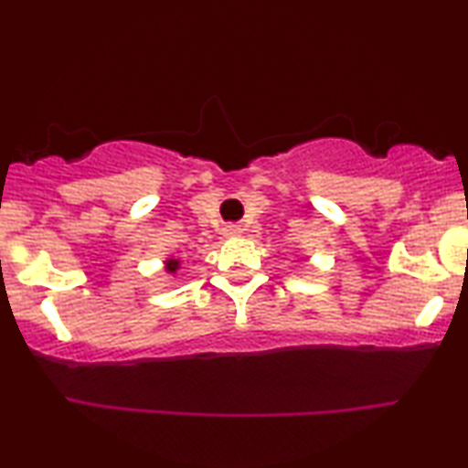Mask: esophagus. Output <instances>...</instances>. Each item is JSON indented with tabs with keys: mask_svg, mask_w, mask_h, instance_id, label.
Here are the masks:
<instances>
[{
	"mask_svg": "<svg viewBox=\"0 0 468 468\" xmlns=\"http://www.w3.org/2000/svg\"><path fill=\"white\" fill-rule=\"evenodd\" d=\"M223 234H226V236H239L240 228L239 226H226V228H223Z\"/></svg>",
	"mask_w": 468,
	"mask_h": 468,
	"instance_id": "esophagus-1",
	"label": "esophagus"
}]
</instances>
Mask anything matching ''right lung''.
<instances>
[{"instance_id": "1", "label": "right lung", "mask_w": 468, "mask_h": 468, "mask_svg": "<svg viewBox=\"0 0 468 468\" xmlns=\"http://www.w3.org/2000/svg\"><path fill=\"white\" fill-rule=\"evenodd\" d=\"M165 264H168V271L170 272H175L176 268H178V260H168V261H165Z\"/></svg>"}]
</instances>
